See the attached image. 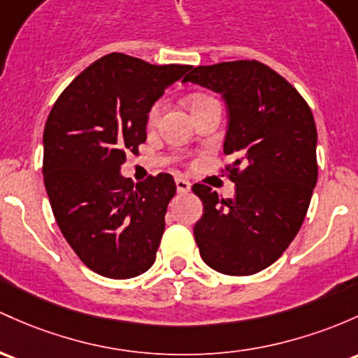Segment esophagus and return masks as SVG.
<instances>
[{
	"mask_svg": "<svg viewBox=\"0 0 358 358\" xmlns=\"http://www.w3.org/2000/svg\"><path fill=\"white\" fill-rule=\"evenodd\" d=\"M176 190H178V194H188L190 192V182L185 178H176Z\"/></svg>",
	"mask_w": 358,
	"mask_h": 358,
	"instance_id": "esophagus-1",
	"label": "esophagus"
}]
</instances>
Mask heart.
Masks as SVG:
<instances>
[{
	"mask_svg": "<svg viewBox=\"0 0 358 358\" xmlns=\"http://www.w3.org/2000/svg\"><path fill=\"white\" fill-rule=\"evenodd\" d=\"M207 98H209V96H206V95H197V96H194V98H192V100H190V107H192V105H197V103H200V101L207 100ZM161 110H163V101H156V103L152 105L151 108H149L148 117H146L148 125H155L156 122H158L159 115H161Z\"/></svg>",
	"mask_w": 358,
	"mask_h": 358,
	"instance_id": "1",
	"label": "heart"
}]
</instances>
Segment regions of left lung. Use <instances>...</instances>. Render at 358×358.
Instances as JSON below:
<instances>
[{
  "mask_svg": "<svg viewBox=\"0 0 358 358\" xmlns=\"http://www.w3.org/2000/svg\"><path fill=\"white\" fill-rule=\"evenodd\" d=\"M221 93L229 112L222 171L233 199L192 187L203 203L194 236L202 260L224 275H253L282 257L299 233L317 182L316 124L309 105L263 62L197 66L183 78Z\"/></svg>",
  "mask_w": 358,
  "mask_h": 358,
  "instance_id": "left-lung-1",
  "label": "left lung"
}]
</instances>
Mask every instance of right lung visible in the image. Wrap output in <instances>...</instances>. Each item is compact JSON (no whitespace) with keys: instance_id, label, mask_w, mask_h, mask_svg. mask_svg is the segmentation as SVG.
Here are the masks:
<instances>
[{"instance_id":"1","label":"right lung","mask_w":358,"mask_h":358,"mask_svg":"<svg viewBox=\"0 0 358 358\" xmlns=\"http://www.w3.org/2000/svg\"><path fill=\"white\" fill-rule=\"evenodd\" d=\"M192 66H155L112 52L78 74L44 129V183L62 236L90 270L132 278L151 268L176 194L170 173L134 183L125 155L146 143V117Z\"/></svg>"}]
</instances>
